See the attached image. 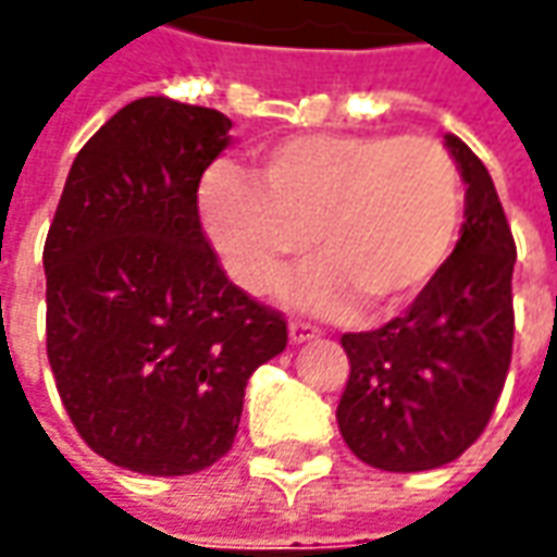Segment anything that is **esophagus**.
<instances>
[{"instance_id": "34e87169", "label": "esophagus", "mask_w": 557, "mask_h": 557, "mask_svg": "<svg viewBox=\"0 0 557 557\" xmlns=\"http://www.w3.org/2000/svg\"><path fill=\"white\" fill-rule=\"evenodd\" d=\"M288 334L294 344H307V341H315V337H319L322 332H319L312 322H304V319H290Z\"/></svg>"}]
</instances>
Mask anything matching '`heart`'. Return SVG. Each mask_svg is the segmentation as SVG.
<instances>
[{
    "mask_svg": "<svg viewBox=\"0 0 557 557\" xmlns=\"http://www.w3.org/2000/svg\"><path fill=\"white\" fill-rule=\"evenodd\" d=\"M201 207L247 290L272 288L312 235L322 263L290 297L319 312L354 297L384 310L416 297L446 263L461 223V173L428 136L315 133L269 148L260 185L213 170Z\"/></svg>",
    "mask_w": 557,
    "mask_h": 557,
    "instance_id": "obj_1",
    "label": "heart"
}]
</instances>
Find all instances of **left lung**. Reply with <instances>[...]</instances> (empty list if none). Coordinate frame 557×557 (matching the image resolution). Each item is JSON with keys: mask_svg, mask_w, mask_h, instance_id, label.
<instances>
[{"mask_svg": "<svg viewBox=\"0 0 557 557\" xmlns=\"http://www.w3.org/2000/svg\"><path fill=\"white\" fill-rule=\"evenodd\" d=\"M446 148L468 185L459 245L403 315L341 337L350 359L341 437L356 459L396 474L459 459L490 424L511 366V225L481 158L456 136Z\"/></svg>", "mask_w": 557, "mask_h": 557, "instance_id": "8db88e82", "label": "left lung"}]
</instances>
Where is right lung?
<instances>
[{
	"instance_id": "right-lung-1",
	"label": "right lung",
	"mask_w": 557,
	"mask_h": 557,
	"mask_svg": "<svg viewBox=\"0 0 557 557\" xmlns=\"http://www.w3.org/2000/svg\"><path fill=\"white\" fill-rule=\"evenodd\" d=\"M232 120L148 96L76 154L49 225L46 350L76 434L120 468L180 478L232 449L247 377L288 344L232 285L198 216Z\"/></svg>"
}]
</instances>
